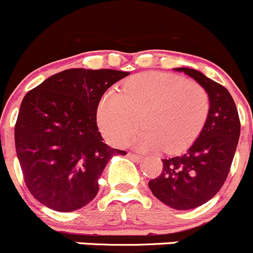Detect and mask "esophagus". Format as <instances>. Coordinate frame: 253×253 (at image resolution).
I'll return each mask as SVG.
<instances>
[{"instance_id": "1", "label": "esophagus", "mask_w": 253, "mask_h": 253, "mask_svg": "<svg viewBox=\"0 0 253 253\" xmlns=\"http://www.w3.org/2000/svg\"><path fill=\"white\" fill-rule=\"evenodd\" d=\"M126 156L129 157L130 160H132V161L137 162V164L142 161V156H140V155H136V154H132V152H127Z\"/></svg>"}]
</instances>
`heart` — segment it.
<instances>
[{"label":"heart","instance_id":"obj_1","mask_svg":"<svg viewBox=\"0 0 253 253\" xmlns=\"http://www.w3.org/2000/svg\"><path fill=\"white\" fill-rule=\"evenodd\" d=\"M208 92L196 82L169 72L130 77L121 93L109 89L97 108V122L114 145L126 144L140 123L134 144L141 150L177 152L193 144L208 119Z\"/></svg>","mask_w":253,"mask_h":253}]
</instances>
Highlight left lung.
Masks as SVG:
<instances>
[{
	"instance_id": "obj_1",
	"label": "left lung",
	"mask_w": 253,
	"mask_h": 253,
	"mask_svg": "<svg viewBox=\"0 0 253 253\" xmlns=\"http://www.w3.org/2000/svg\"><path fill=\"white\" fill-rule=\"evenodd\" d=\"M204 87L211 109L203 130L183 154L164 159L161 174L149 182L159 201L189 211L211 201L224 184L240 137V119L230 92L201 71L177 67Z\"/></svg>"
}]
</instances>
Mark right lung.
<instances>
[{"label":"right lung","instance_id":"obj_1","mask_svg":"<svg viewBox=\"0 0 253 253\" xmlns=\"http://www.w3.org/2000/svg\"><path fill=\"white\" fill-rule=\"evenodd\" d=\"M129 75L69 69L24 96L14 126L16 152L32 196L56 211H74L98 193L109 160L126 151L103 142L97 108L104 92Z\"/></svg>","mask_w":253,"mask_h":253}]
</instances>
